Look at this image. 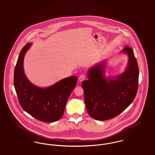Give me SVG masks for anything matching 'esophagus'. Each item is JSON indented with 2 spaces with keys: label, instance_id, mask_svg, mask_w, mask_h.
<instances>
[{
  "label": "esophagus",
  "instance_id": "esophagus-1",
  "mask_svg": "<svg viewBox=\"0 0 155 155\" xmlns=\"http://www.w3.org/2000/svg\"><path fill=\"white\" fill-rule=\"evenodd\" d=\"M85 79V75H84V74H82V75L80 76L78 80H79L80 82H82Z\"/></svg>",
  "mask_w": 155,
  "mask_h": 155
}]
</instances>
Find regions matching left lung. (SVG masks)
Returning a JSON list of instances; mask_svg holds the SVG:
<instances>
[{
	"label": "left lung",
	"instance_id": "left-lung-1",
	"mask_svg": "<svg viewBox=\"0 0 155 155\" xmlns=\"http://www.w3.org/2000/svg\"><path fill=\"white\" fill-rule=\"evenodd\" d=\"M121 53L128 56L125 70L114 76H106V60L96 63L87 72L84 81L85 106L89 115L97 120L113 118L127 109L134 100L138 89L139 69L133 49L125 47Z\"/></svg>",
	"mask_w": 155,
	"mask_h": 155
}]
</instances>
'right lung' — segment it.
Here are the masks:
<instances>
[{
    "label": "right lung",
    "instance_id": "obj_1",
    "mask_svg": "<svg viewBox=\"0 0 155 155\" xmlns=\"http://www.w3.org/2000/svg\"><path fill=\"white\" fill-rule=\"evenodd\" d=\"M32 44L28 43L20 53L15 67L14 85L22 109L44 122L59 120L64 113L67 101L75 88L77 76L68 77L47 87H39L28 79L24 70L25 53Z\"/></svg>",
    "mask_w": 155,
    "mask_h": 155
}]
</instances>
